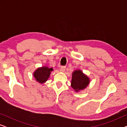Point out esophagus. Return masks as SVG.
I'll use <instances>...</instances> for the list:
<instances>
[{
  "label": "esophagus",
  "instance_id": "1",
  "mask_svg": "<svg viewBox=\"0 0 127 127\" xmlns=\"http://www.w3.org/2000/svg\"><path fill=\"white\" fill-rule=\"evenodd\" d=\"M65 69H66V66H62L60 67V70L62 71V72H65Z\"/></svg>",
  "mask_w": 127,
  "mask_h": 127
}]
</instances>
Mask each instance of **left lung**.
Listing matches in <instances>:
<instances>
[{"mask_svg":"<svg viewBox=\"0 0 127 127\" xmlns=\"http://www.w3.org/2000/svg\"><path fill=\"white\" fill-rule=\"evenodd\" d=\"M90 80L89 77L84 74L80 70H76L72 73L71 87L76 92L83 90L89 84Z\"/></svg>","mask_w":127,"mask_h":127,"instance_id":"8db88e82","label":"left lung"}]
</instances>
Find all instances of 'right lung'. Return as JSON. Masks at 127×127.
Returning a JSON list of instances; mask_svg holds the SVG:
<instances>
[{
	"instance_id": "add662e5",
	"label": "right lung",
	"mask_w": 127,
	"mask_h": 127,
	"mask_svg": "<svg viewBox=\"0 0 127 127\" xmlns=\"http://www.w3.org/2000/svg\"><path fill=\"white\" fill-rule=\"evenodd\" d=\"M53 70V69L47 66H42L39 67L34 71L33 76L35 78L36 80L39 83L43 84L50 77L51 72Z\"/></svg>"
}]
</instances>
